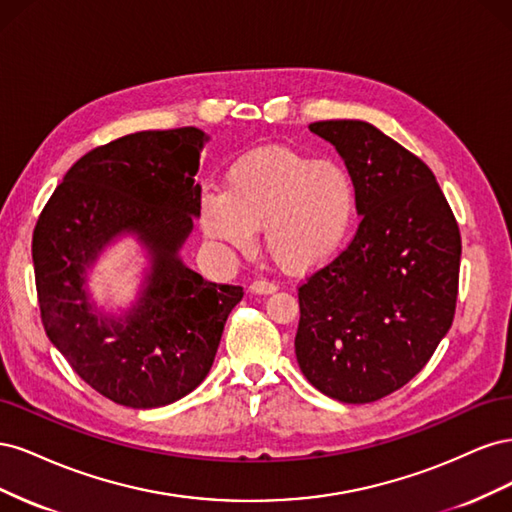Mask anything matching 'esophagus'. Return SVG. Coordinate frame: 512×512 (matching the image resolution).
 Returning a JSON list of instances; mask_svg holds the SVG:
<instances>
[{"label":"esophagus","instance_id":"34e87169","mask_svg":"<svg viewBox=\"0 0 512 512\" xmlns=\"http://www.w3.org/2000/svg\"><path fill=\"white\" fill-rule=\"evenodd\" d=\"M277 290V286L273 282L267 280H256L250 284V292L252 294H273Z\"/></svg>","mask_w":512,"mask_h":512}]
</instances>
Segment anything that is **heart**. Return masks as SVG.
Returning a JSON list of instances; mask_svg holds the SVG:
<instances>
[{"label": "heart", "mask_w": 512, "mask_h": 512, "mask_svg": "<svg viewBox=\"0 0 512 512\" xmlns=\"http://www.w3.org/2000/svg\"><path fill=\"white\" fill-rule=\"evenodd\" d=\"M198 215L211 241L247 252L262 228L277 265L312 271L329 262L350 235L356 185L339 162L288 147L258 149L230 164L224 192H203Z\"/></svg>", "instance_id": "heart-1"}]
</instances>
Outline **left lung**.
Segmentation results:
<instances>
[{
  "instance_id": "obj_1",
  "label": "left lung",
  "mask_w": 512,
  "mask_h": 512,
  "mask_svg": "<svg viewBox=\"0 0 512 512\" xmlns=\"http://www.w3.org/2000/svg\"><path fill=\"white\" fill-rule=\"evenodd\" d=\"M356 185L348 250L299 288L294 354L309 384L369 404L421 371L455 316L461 237L429 166L359 119L309 123Z\"/></svg>"
}]
</instances>
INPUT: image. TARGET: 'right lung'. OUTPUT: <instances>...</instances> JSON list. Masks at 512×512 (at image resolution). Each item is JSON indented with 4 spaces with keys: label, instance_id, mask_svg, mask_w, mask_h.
Masks as SVG:
<instances>
[{
    "label": "right lung",
    "instance_id": "right-lung-1",
    "mask_svg": "<svg viewBox=\"0 0 512 512\" xmlns=\"http://www.w3.org/2000/svg\"><path fill=\"white\" fill-rule=\"evenodd\" d=\"M209 136L149 130L76 162L42 209L32 256L44 331L91 389L115 404L168 406L203 382L243 288L207 282L185 265L194 228V177ZM132 236L148 258L137 299L106 313L88 290L99 256Z\"/></svg>",
    "mask_w": 512,
    "mask_h": 512
}]
</instances>
